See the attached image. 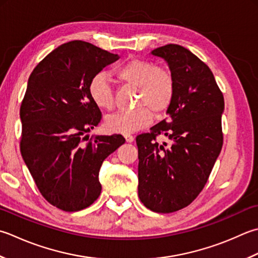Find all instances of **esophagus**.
I'll list each match as a JSON object with an SVG mask.
<instances>
[{
  "label": "esophagus",
  "instance_id": "obj_1",
  "mask_svg": "<svg viewBox=\"0 0 258 258\" xmlns=\"http://www.w3.org/2000/svg\"><path fill=\"white\" fill-rule=\"evenodd\" d=\"M124 138L126 140V142H128V143H132L134 141V136L131 134H124Z\"/></svg>",
  "mask_w": 258,
  "mask_h": 258
}]
</instances>
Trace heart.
<instances>
[{
	"label": "heart",
	"instance_id": "1",
	"mask_svg": "<svg viewBox=\"0 0 258 258\" xmlns=\"http://www.w3.org/2000/svg\"><path fill=\"white\" fill-rule=\"evenodd\" d=\"M115 75L120 83L138 88L136 108L108 116L105 120L108 132L127 134L148 127L152 123L151 111L162 116L172 105L175 79L170 70L158 67L150 60L133 58L116 69ZM88 93L97 107L106 110L113 108L114 89L104 74L95 75L90 79Z\"/></svg>",
	"mask_w": 258,
	"mask_h": 258
}]
</instances>
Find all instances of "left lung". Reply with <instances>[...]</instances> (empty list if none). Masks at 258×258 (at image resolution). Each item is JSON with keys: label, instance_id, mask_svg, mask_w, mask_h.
I'll return each mask as SVG.
<instances>
[{"label": "left lung", "instance_id": "1", "mask_svg": "<svg viewBox=\"0 0 258 258\" xmlns=\"http://www.w3.org/2000/svg\"><path fill=\"white\" fill-rule=\"evenodd\" d=\"M166 60L175 79L169 116L136 136L139 197L154 213L189 206L203 191L223 148L224 95L210 68L188 49L166 44L152 51ZM166 136L171 144L160 145Z\"/></svg>", "mask_w": 258, "mask_h": 258}]
</instances>
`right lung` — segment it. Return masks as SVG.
<instances>
[{"label":"right lung","mask_w":258,"mask_h":258,"mask_svg":"<svg viewBox=\"0 0 258 258\" xmlns=\"http://www.w3.org/2000/svg\"><path fill=\"white\" fill-rule=\"evenodd\" d=\"M117 58L74 40L30 75L20 107V151L40 194L55 208L72 213L94 204L102 191L100 166L125 142L120 134L85 135L102 119L88 93L90 79Z\"/></svg>","instance_id":"1"}]
</instances>
